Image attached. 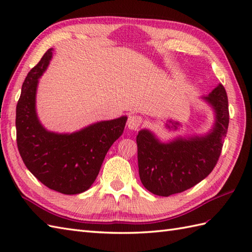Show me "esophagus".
Returning a JSON list of instances; mask_svg holds the SVG:
<instances>
[{"label": "esophagus", "mask_w": 252, "mask_h": 252, "mask_svg": "<svg viewBox=\"0 0 252 252\" xmlns=\"http://www.w3.org/2000/svg\"><path fill=\"white\" fill-rule=\"evenodd\" d=\"M142 117L141 116H136V115H131L127 118V122H126V126L129 127L130 130H134L136 131L140 126L142 125Z\"/></svg>", "instance_id": "1"}]
</instances>
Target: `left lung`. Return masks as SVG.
Here are the masks:
<instances>
[{
	"instance_id": "obj_1",
	"label": "left lung",
	"mask_w": 252,
	"mask_h": 252,
	"mask_svg": "<svg viewBox=\"0 0 252 252\" xmlns=\"http://www.w3.org/2000/svg\"><path fill=\"white\" fill-rule=\"evenodd\" d=\"M201 98L212 107L216 117L207 134L179 136L163 143L147 129L138 132V173L144 187L155 195L168 197L189 189L216 167L229 122L226 91L219 84Z\"/></svg>"
}]
</instances>
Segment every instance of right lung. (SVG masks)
<instances>
[{
	"instance_id": "add662e5",
	"label": "right lung",
	"mask_w": 252,
	"mask_h": 252,
	"mask_svg": "<svg viewBox=\"0 0 252 252\" xmlns=\"http://www.w3.org/2000/svg\"><path fill=\"white\" fill-rule=\"evenodd\" d=\"M53 56L47 51L29 71L16 107L17 146L27 169L49 189L65 195L88 190L110 146L125 130L126 116L99 121L73 133H55L42 126L35 109L39 79Z\"/></svg>"
}]
</instances>
